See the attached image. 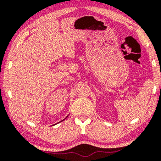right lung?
I'll return each mask as SVG.
<instances>
[{
    "instance_id": "right-lung-1",
    "label": "right lung",
    "mask_w": 161,
    "mask_h": 161,
    "mask_svg": "<svg viewBox=\"0 0 161 161\" xmlns=\"http://www.w3.org/2000/svg\"><path fill=\"white\" fill-rule=\"evenodd\" d=\"M68 116H69V115H68ZM67 116H66V117H67ZM66 118H65V119H66ZM63 119V120H61V121H60V122H62V121H64V119ZM56 124H57V123H56Z\"/></svg>"
}]
</instances>
